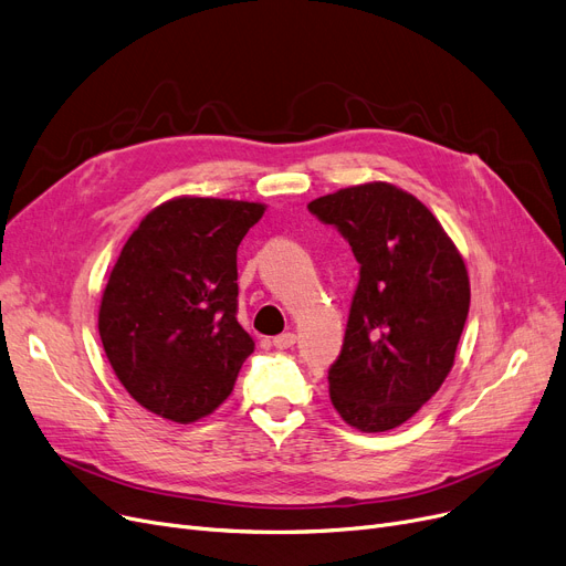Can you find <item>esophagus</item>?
<instances>
[{
  "mask_svg": "<svg viewBox=\"0 0 566 566\" xmlns=\"http://www.w3.org/2000/svg\"><path fill=\"white\" fill-rule=\"evenodd\" d=\"M273 344H275L277 349H289V347H293V344H296V335H293V333H282V335L273 337Z\"/></svg>",
  "mask_w": 566,
  "mask_h": 566,
  "instance_id": "obj_1",
  "label": "esophagus"
}]
</instances>
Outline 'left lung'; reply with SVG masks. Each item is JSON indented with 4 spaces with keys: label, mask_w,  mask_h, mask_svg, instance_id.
Segmentation results:
<instances>
[{
    "label": "left lung",
    "mask_w": 566,
    "mask_h": 566,
    "mask_svg": "<svg viewBox=\"0 0 566 566\" xmlns=\"http://www.w3.org/2000/svg\"><path fill=\"white\" fill-rule=\"evenodd\" d=\"M307 208L337 227L360 263L328 370L331 402L360 432L392 430L451 373L470 312L467 265L437 217L390 182L344 187Z\"/></svg>",
    "instance_id": "left-lung-1"
}]
</instances>
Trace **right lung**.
<instances>
[{"label":"right lung","mask_w":566,"mask_h":566,"mask_svg":"<svg viewBox=\"0 0 566 566\" xmlns=\"http://www.w3.org/2000/svg\"><path fill=\"white\" fill-rule=\"evenodd\" d=\"M263 203L178 196L122 248L99 305L106 358L129 396L193 423L222 405L254 339L238 324V244Z\"/></svg>","instance_id":"add662e5"}]
</instances>
